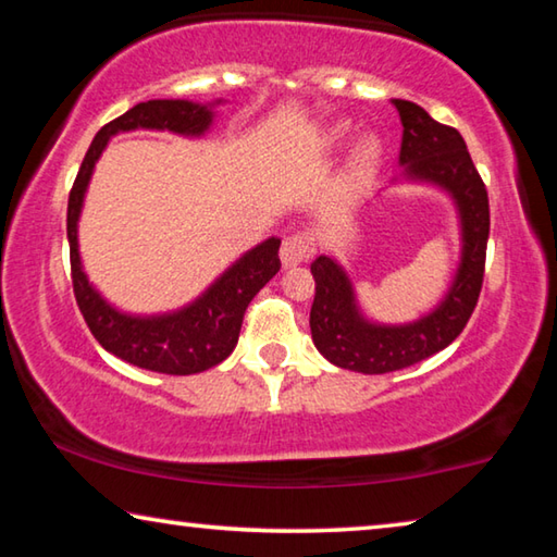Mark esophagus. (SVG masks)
Masks as SVG:
<instances>
[{"label": "esophagus", "instance_id": "esophagus-1", "mask_svg": "<svg viewBox=\"0 0 557 557\" xmlns=\"http://www.w3.org/2000/svg\"><path fill=\"white\" fill-rule=\"evenodd\" d=\"M314 256V238H309L307 233L289 235V238L282 240L280 258L285 268H297L301 262Z\"/></svg>", "mask_w": 557, "mask_h": 557}]
</instances>
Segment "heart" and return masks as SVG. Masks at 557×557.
Returning <instances> with one entry per match:
<instances>
[{
	"label": "heart",
	"instance_id": "b5f03b06",
	"mask_svg": "<svg viewBox=\"0 0 557 557\" xmlns=\"http://www.w3.org/2000/svg\"><path fill=\"white\" fill-rule=\"evenodd\" d=\"M346 127L344 125H336L329 129V139L332 143H342L346 137ZM381 159H383V143L375 135H363L358 143L351 147V152L346 157V166H344V184L346 186H358L363 182H369V178L375 174V169L381 166Z\"/></svg>",
	"mask_w": 557,
	"mask_h": 557
}]
</instances>
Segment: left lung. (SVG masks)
I'll return each instance as SVG.
<instances>
[{
  "mask_svg": "<svg viewBox=\"0 0 557 557\" xmlns=\"http://www.w3.org/2000/svg\"><path fill=\"white\" fill-rule=\"evenodd\" d=\"M403 125L395 184L435 186L449 196L459 225V258L445 295L410 322H379L363 312L354 280L332 256L312 262L317 295L309 326L317 351L338 369L391 373L447 348L467 326L484 280L488 196L455 127L440 125L410 100H391Z\"/></svg>",
  "mask_w": 557,
  "mask_h": 557,
  "instance_id": "left-lung-1",
  "label": "left lung"
}]
</instances>
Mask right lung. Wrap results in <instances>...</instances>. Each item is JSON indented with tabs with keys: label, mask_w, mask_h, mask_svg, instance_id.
Segmentation results:
<instances>
[{
	"label": "right lung",
	"mask_w": 557,
	"mask_h": 557,
	"mask_svg": "<svg viewBox=\"0 0 557 557\" xmlns=\"http://www.w3.org/2000/svg\"><path fill=\"white\" fill-rule=\"evenodd\" d=\"M223 98L213 102L196 100H147L129 108L125 115L108 122L102 127L83 159L81 172L69 196V245H71V275L73 292L83 319L90 326L92 336L112 356L122 358L137 369L191 375L209 371L233 354L238 344L243 314L250 299L277 275L280 270V238L270 235L256 248L245 250L235 258L199 297L186 301L184 307L169 312L135 314L125 312L92 285L81 258L78 221L86 206V194L98 159L106 152L108 143L122 132L152 129L172 132L178 137L201 139L209 135L215 122V108L223 106Z\"/></svg>",
	"instance_id": "obj_1"
}]
</instances>
